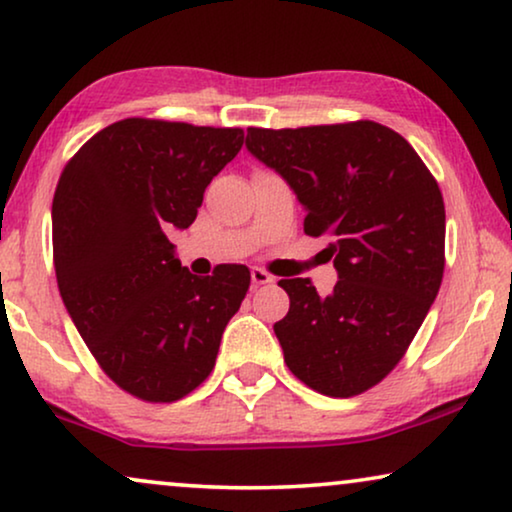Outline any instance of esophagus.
Listing matches in <instances>:
<instances>
[{"label": "esophagus", "mask_w": 512, "mask_h": 512, "mask_svg": "<svg viewBox=\"0 0 512 512\" xmlns=\"http://www.w3.org/2000/svg\"><path fill=\"white\" fill-rule=\"evenodd\" d=\"M272 275H268V272L261 270V268H251V284L254 286H261V284H270L272 282Z\"/></svg>", "instance_id": "obj_1"}]
</instances>
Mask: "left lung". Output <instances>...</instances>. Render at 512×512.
Returning a JSON list of instances; mask_svg holds the SVG:
<instances>
[{"label":"left lung","mask_w":512,"mask_h":512,"mask_svg":"<svg viewBox=\"0 0 512 512\" xmlns=\"http://www.w3.org/2000/svg\"><path fill=\"white\" fill-rule=\"evenodd\" d=\"M247 149L275 170L303 209L305 233L328 237L338 282L282 279L289 314L275 324L293 375L349 398L387 377L443 282L445 205L417 151L373 121L247 130Z\"/></svg>","instance_id":"left-lung-1"}]
</instances>
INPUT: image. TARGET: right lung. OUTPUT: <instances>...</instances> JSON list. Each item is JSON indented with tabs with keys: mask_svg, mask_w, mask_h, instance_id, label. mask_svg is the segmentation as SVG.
I'll use <instances>...</instances> for the list:
<instances>
[{
	"mask_svg": "<svg viewBox=\"0 0 512 512\" xmlns=\"http://www.w3.org/2000/svg\"><path fill=\"white\" fill-rule=\"evenodd\" d=\"M240 128L125 118L81 146L53 198V263L76 331L128 394L172 403L212 373L221 335L247 296V265L198 277L172 228L242 149Z\"/></svg>",
	"mask_w": 512,
	"mask_h": 512,
	"instance_id": "add662e5",
	"label": "right lung"
}]
</instances>
